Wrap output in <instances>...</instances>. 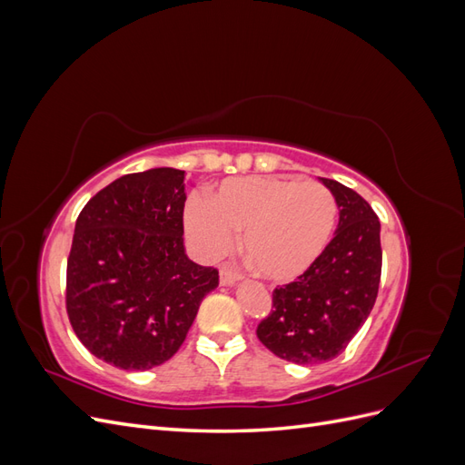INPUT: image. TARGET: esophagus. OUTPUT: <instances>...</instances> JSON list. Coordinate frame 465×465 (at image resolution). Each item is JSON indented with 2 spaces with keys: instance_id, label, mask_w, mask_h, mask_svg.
<instances>
[{
  "instance_id": "34e87169",
  "label": "esophagus",
  "mask_w": 465,
  "mask_h": 465,
  "mask_svg": "<svg viewBox=\"0 0 465 465\" xmlns=\"http://www.w3.org/2000/svg\"><path fill=\"white\" fill-rule=\"evenodd\" d=\"M219 281H221L223 287H231V285H234V283H238V281H241V275L231 272L229 267H221V277H219Z\"/></svg>"
}]
</instances>
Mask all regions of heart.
Wrapping results in <instances>:
<instances>
[{
    "instance_id": "obj_1",
    "label": "heart",
    "mask_w": 465,
    "mask_h": 465,
    "mask_svg": "<svg viewBox=\"0 0 465 465\" xmlns=\"http://www.w3.org/2000/svg\"><path fill=\"white\" fill-rule=\"evenodd\" d=\"M337 219L333 193L320 182L281 176L223 180L209 202L193 198L184 229L205 260L229 254L242 232V250L256 272L287 283L311 270L326 250Z\"/></svg>"
}]
</instances>
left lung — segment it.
<instances>
[{
    "label": "left lung",
    "mask_w": 465,
    "mask_h": 465,
    "mask_svg": "<svg viewBox=\"0 0 465 465\" xmlns=\"http://www.w3.org/2000/svg\"><path fill=\"white\" fill-rule=\"evenodd\" d=\"M340 209L333 241L297 281L273 291L260 341L273 355L316 364L341 355L369 318L382 272L380 221L367 200L337 180L318 178Z\"/></svg>",
    "instance_id": "8db88e82"
}]
</instances>
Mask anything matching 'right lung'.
I'll return each mask as SVG.
<instances>
[{"label": "right lung", "instance_id": "obj_1", "mask_svg": "<svg viewBox=\"0 0 465 465\" xmlns=\"http://www.w3.org/2000/svg\"><path fill=\"white\" fill-rule=\"evenodd\" d=\"M186 173L125 174L89 200L67 260V316L91 353L124 371L171 359L219 272L188 258Z\"/></svg>", "mask_w": 465, "mask_h": 465}]
</instances>
